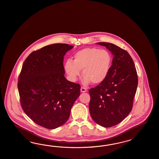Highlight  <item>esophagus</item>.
I'll return each mask as SVG.
<instances>
[{
    "mask_svg": "<svg viewBox=\"0 0 159 159\" xmlns=\"http://www.w3.org/2000/svg\"><path fill=\"white\" fill-rule=\"evenodd\" d=\"M80 91H81V92L84 93V92H87V89H86V88H83V87H82L81 89H80Z\"/></svg>",
    "mask_w": 159,
    "mask_h": 159,
    "instance_id": "1",
    "label": "esophagus"
}]
</instances>
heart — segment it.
I'll list each match as a JSON object with an SVG mask.
<instances>
[{
	"instance_id": "heart-1",
	"label": "heart",
	"mask_w": 159,
	"mask_h": 159,
	"mask_svg": "<svg viewBox=\"0 0 159 159\" xmlns=\"http://www.w3.org/2000/svg\"><path fill=\"white\" fill-rule=\"evenodd\" d=\"M112 56L107 50L99 48H85L77 51L73 61L67 60L64 69L73 82L76 80L82 70L83 83L88 85L91 82L99 84L108 77L112 64Z\"/></svg>"
}]
</instances>
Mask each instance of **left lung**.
I'll return each mask as SVG.
<instances>
[{"label": "left lung", "instance_id": "1", "mask_svg": "<svg viewBox=\"0 0 159 159\" xmlns=\"http://www.w3.org/2000/svg\"><path fill=\"white\" fill-rule=\"evenodd\" d=\"M113 54L108 77L89 90V111L93 120L103 127H111L123 121L133 105L138 76L133 58L127 51L112 43H98Z\"/></svg>", "mask_w": 159, "mask_h": 159}]
</instances>
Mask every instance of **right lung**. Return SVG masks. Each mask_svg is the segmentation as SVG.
<instances>
[{
    "mask_svg": "<svg viewBox=\"0 0 159 159\" xmlns=\"http://www.w3.org/2000/svg\"><path fill=\"white\" fill-rule=\"evenodd\" d=\"M73 48L54 44L33 51L26 58L18 89L21 107L35 123L47 129L60 127L80 94V85L64 77V56Z\"/></svg>",
    "mask_w": 159,
    "mask_h": 159,
    "instance_id": "obj_1",
    "label": "right lung"
}]
</instances>
